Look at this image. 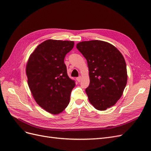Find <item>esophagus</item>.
<instances>
[{"label":"esophagus","mask_w":151,"mask_h":151,"mask_svg":"<svg viewBox=\"0 0 151 151\" xmlns=\"http://www.w3.org/2000/svg\"><path fill=\"white\" fill-rule=\"evenodd\" d=\"M81 78H82V77H81V76H79L78 77H77V81H78L79 82H79L81 81Z\"/></svg>","instance_id":"obj_1"}]
</instances>
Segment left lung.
I'll return each mask as SVG.
<instances>
[{"instance_id":"left-lung-1","label":"left lung","mask_w":151,"mask_h":151,"mask_svg":"<svg viewBox=\"0 0 151 151\" xmlns=\"http://www.w3.org/2000/svg\"><path fill=\"white\" fill-rule=\"evenodd\" d=\"M76 47L88 62L90 83L86 93L89 101L98 110H106L116 104L127 85L124 57L115 47L103 41L82 42Z\"/></svg>"}]
</instances>
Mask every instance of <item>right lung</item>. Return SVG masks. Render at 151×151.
I'll use <instances>...</instances> for the list:
<instances>
[{"label": "right lung", "instance_id": "1", "mask_svg": "<svg viewBox=\"0 0 151 151\" xmlns=\"http://www.w3.org/2000/svg\"><path fill=\"white\" fill-rule=\"evenodd\" d=\"M74 46L72 41L48 40L31 54L26 65L28 83L38 105L55 115L64 110L70 101L75 81L67 75L64 58Z\"/></svg>", "mask_w": 151, "mask_h": 151}]
</instances>
